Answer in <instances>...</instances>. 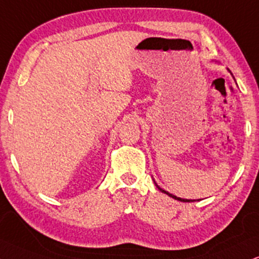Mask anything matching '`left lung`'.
Returning <instances> with one entry per match:
<instances>
[{"label":"left lung","instance_id":"8db88e82","mask_svg":"<svg viewBox=\"0 0 259 259\" xmlns=\"http://www.w3.org/2000/svg\"><path fill=\"white\" fill-rule=\"evenodd\" d=\"M154 184H155V186H156V188H158V189L160 190V191H161V192H163V194L168 195V196H169V197H172V198H175V199H177V201H181V202H192V199H185V198H181V197H177V196H175V195H172V194H169V192H168V191H165V190H163V189H161V188H160V186H159L158 184H156V183H155V181H154Z\"/></svg>","mask_w":259,"mask_h":259}]
</instances>
